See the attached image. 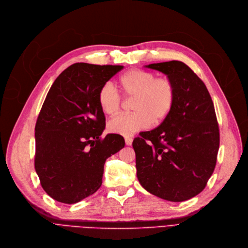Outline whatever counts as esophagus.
Listing matches in <instances>:
<instances>
[{"mask_svg": "<svg viewBox=\"0 0 248 248\" xmlns=\"http://www.w3.org/2000/svg\"><path fill=\"white\" fill-rule=\"evenodd\" d=\"M133 142V138L132 137H125V143L127 146H130L132 145Z\"/></svg>", "mask_w": 248, "mask_h": 248, "instance_id": "34e87169", "label": "esophagus"}]
</instances>
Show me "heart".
Returning a JSON list of instances; mask_svg holds the SVG:
<instances>
[{
  "label": "heart",
  "mask_w": 248,
  "mask_h": 248,
  "mask_svg": "<svg viewBox=\"0 0 248 248\" xmlns=\"http://www.w3.org/2000/svg\"><path fill=\"white\" fill-rule=\"evenodd\" d=\"M119 87L127 98H134L132 114H122L108 123L109 131L122 136H132L148 128L151 123L159 125L168 119L175 102L172 81L144 69L128 70L119 78ZM98 102L102 112L113 116L120 109L121 98L109 82L101 87Z\"/></svg>",
  "instance_id": "b5f03b06"
}]
</instances>
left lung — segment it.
<instances>
[{
    "instance_id": "left-lung-1",
    "label": "left lung",
    "mask_w": 248,
    "mask_h": 248,
    "mask_svg": "<svg viewBox=\"0 0 248 248\" xmlns=\"http://www.w3.org/2000/svg\"><path fill=\"white\" fill-rule=\"evenodd\" d=\"M145 67L172 81L175 102L166 121L133 141L137 179L158 198L186 201L204 190L216 166L220 136L214 104L204 82L184 62Z\"/></svg>"
}]
</instances>
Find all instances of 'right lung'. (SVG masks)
<instances>
[{
	"label": "right lung",
	"mask_w": 248,
	"mask_h": 248,
	"mask_svg": "<svg viewBox=\"0 0 248 248\" xmlns=\"http://www.w3.org/2000/svg\"><path fill=\"white\" fill-rule=\"evenodd\" d=\"M123 65L78 62L56 78L35 125V170L55 201L75 204L102 185L106 159L125 145L118 134L101 135L106 119L98 93Z\"/></svg>",
	"instance_id": "right-lung-1"
}]
</instances>
